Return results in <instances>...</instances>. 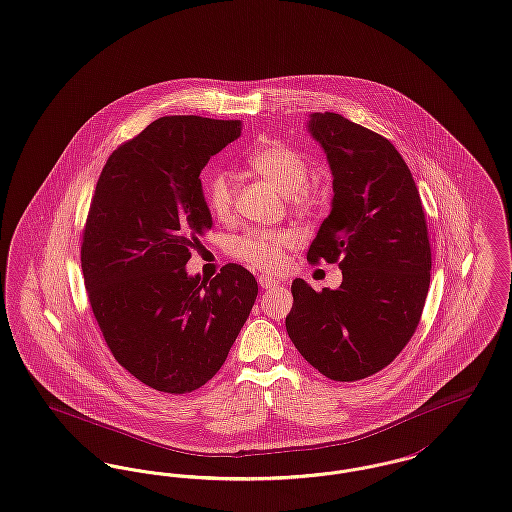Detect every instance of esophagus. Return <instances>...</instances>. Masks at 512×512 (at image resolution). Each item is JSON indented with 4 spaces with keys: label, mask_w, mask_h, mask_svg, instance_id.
Instances as JSON below:
<instances>
[{
    "label": "esophagus",
    "mask_w": 512,
    "mask_h": 512,
    "mask_svg": "<svg viewBox=\"0 0 512 512\" xmlns=\"http://www.w3.org/2000/svg\"><path fill=\"white\" fill-rule=\"evenodd\" d=\"M257 280H259V286H261L263 290H271V288H276V286L280 284L278 280H274L271 276H265V274H261Z\"/></svg>",
    "instance_id": "esophagus-1"
}]
</instances>
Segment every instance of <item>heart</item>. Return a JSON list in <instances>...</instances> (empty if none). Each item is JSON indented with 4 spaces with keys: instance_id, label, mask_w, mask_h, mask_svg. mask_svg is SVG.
Segmentation results:
<instances>
[{
    "instance_id": "heart-1",
    "label": "heart",
    "mask_w": 512,
    "mask_h": 512,
    "mask_svg": "<svg viewBox=\"0 0 512 512\" xmlns=\"http://www.w3.org/2000/svg\"><path fill=\"white\" fill-rule=\"evenodd\" d=\"M249 166L255 174L272 183L288 201L300 209L309 211L317 203V193L307 185L309 162L294 147L274 143L249 156ZM207 207L216 218H228L234 205V185L226 172H216L205 181ZM294 243L288 232H251L234 241V253L243 263L261 269L276 271L282 263L284 249Z\"/></svg>"
}]
</instances>
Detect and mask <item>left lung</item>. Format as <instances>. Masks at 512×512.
<instances>
[{
	"label": "left lung",
	"instance_id": "obj_1",
	"mask_svg": "<svg viewBox=\"0 0 512 512\" xmlns=\"http://www.w3.org/2000/svg\"><path fill=\"white\" fill-rule=\"evenodd\" d=\"M307 133L327 154L332 203L307 259L342 271L315 292L292 282L286 331L301 356L332 381H358L387 367L420 323L431 249L420 193L385 137L334 112L309 114Z\"/></svg>",
	"mask_w": 512,
	"mask_h": 512
}]
</instances>
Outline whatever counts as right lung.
<instances>
[{"label": "right lung", "instance_id": "right-lung-1", "mask_svg": "<svg viewBox=\"0 0 512 512\" xmlns=\"http://www.w3.org/2000/svg\"><path fill=\"white\" fill-rule=\"evenodd\" d=\"M238 120L160 118L108 158L92 197L81 265L114 358L152 389L203 387L228 358L257 280L226 265L191 276L189 249L212 228L201 170L241 135Z\"/></svg>", "mask_w": 512, "mask_h": 512}]
</instances>
